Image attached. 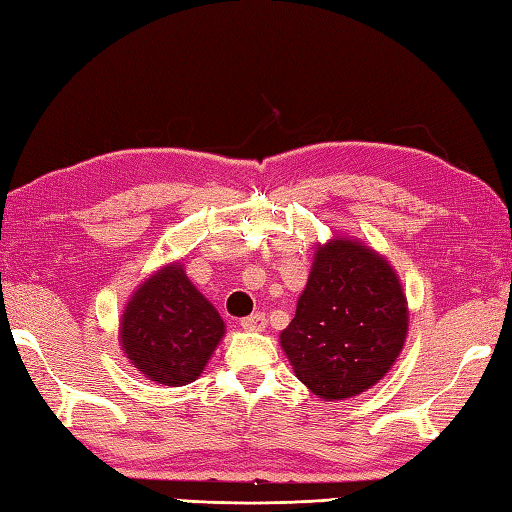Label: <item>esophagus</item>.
<instances>
[{"instance_id": "obj_1", "label": "esophagus", "mask_w": 512, "mask_h": 512, "mask_svg": "<svg viewBox=\"0 0 512 512\" xmlns=\"http://www.w3.org/2000/svg\"><path fill=\"white\" fill-rule=\"evenodd\" d=\"M239 325H242L244 330H253V332L262 330L264 325H266V314H264V312H255V314H250V317H244L242 321H239Z\"/></svg>"}]
</instances>
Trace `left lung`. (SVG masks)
Wrapping results in <instances>:
<instances>
[{
    "instance_id": "left-lung-1",
    "label": "left lung",
    "mask_w": 512,
    "mask_h": 512,
    "mask_svg": "<svg viewBox=\"0 0 512 512\" xmlns=\"http://www.w3.org/2000/svg\"><path fill=\"white\" fill-rule=\"evenodd\" d=\"M407 328V299L394 268L369 246L336 235L314 250L306 290L279 343L314 396L345 400L389 372Z\"/></svg>"
}]
</instances>
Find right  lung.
Returning a JSON list of instances; mask_svg holds the SVG:
<instances>
[{
	"label": "right lung",
	"mask_w": 512,
	"mask_h": 512,
	"mask_svg": "<svg viewBox=\"0 0 512 512\" xmlns=\"http://www.w3.org/2000/svg\"><path fill=\"white\" fill-rule=\"evenodd\" d=\"M224 336L213 303L169 264L145 279L121 317V345L140 374L167 387L193 383Z\"/></svg>",
	"instance_id": "right-lung-1"
}]
</instances>
